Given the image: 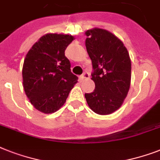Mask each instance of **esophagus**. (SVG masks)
<instances>
[{"mask_svg":"<svg viewBox=\"0 0 160 160\" xmlns=\"http://www.w3.org/2000/svg\"><path fill=\"white\" fill-rule=\"evenodd\" d=\"M89 77V74L88 72H84V73L80 76V79L81 80H84V79H88Z\"/></svg>","mask_w":160,"mask_h":160,"instance_id":"obj_1","label":"esophagus"}]
</instances>
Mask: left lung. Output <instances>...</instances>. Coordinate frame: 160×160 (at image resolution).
Instances as JSON below:
<instances>
[{
    "label": "left lung",
    "instance_id": "8db88e82",
    "mask_svg": "<svg viewBox=\"0 0 160 160\" xmlns=\"http://www.w3.org/2000/svg\"><path fill=\"white\" fill-rule=\"evenodd\" d=\"M85 34L95 89L84 97L95 113L108 115L122 106L129 91L132 76L129 53L123 42L109 31L94 28Z\"/></svg>",
    "mask_w": 160,
    "mask_h": 160
}]
</instances>
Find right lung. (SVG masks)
Instances as JSON below:
<instances>
[{
    "label": "right lung",
    "mask_w": 160,
    "mask_h": 160,
    "mask_svg": "<svg viewBox=\"0 0 160 160\" xmlns=\"http://www.w3.org/2000/svg\"><path fill=\"white\" fill-rule=\"evenodd\" d=\"M75 38L69 34L47 33L40 38L24 58L23 86L31 104L43 113H52L66 102L77 83L71 73L65 50Z\"/></svg>",
    "instance_id": "obj_1"
}]
</instances>
